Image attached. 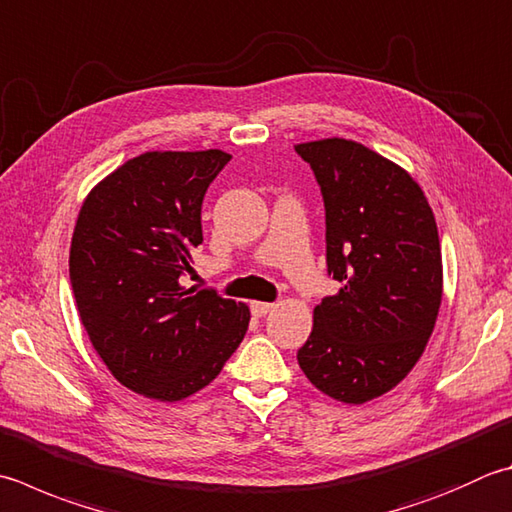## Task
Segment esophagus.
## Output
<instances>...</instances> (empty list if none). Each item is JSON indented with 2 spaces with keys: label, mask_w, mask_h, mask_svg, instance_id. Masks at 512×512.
<instances>
[{
  "label": "esophagus",
  "mask_w": 512,
  "mask_h": 512,
  "mask_svg": "<svg viewBox=\"0 0 512 512\" xmlns=\"http://www.w3.org/2000/svg\"><path fill=\"white\" fill-rule=\"evenodd\" d=\"M273 308H275V304H270V302H253V304H250V310H253L255 317H264Z\"/></svg>",
  "instance_id": "34e87169"
}]
</instances>
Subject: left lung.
<instances>
[{
    "label": "left lung",
    "instance_id": "1",
    "mask_svg": "<svg viewBox=\"0 0 512 512\" xmlns=\"http://www.w3.org/2000/svg\"><path fill=\"white\" fill-rule=\"evenodd\" d=\"M326 210V266L342 288L315 308L299 368L328 397L364 404L422 357L442 304V248L422 188L357 142L295 146Z\"/></svg>",
    "mask_w": 512,
    "mask_h": 512
}]
</instances>
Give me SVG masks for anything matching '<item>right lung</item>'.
Masks as SVG:
<instances>
[{
	"label": "right lung",
	"instance_id": "1",
	"mask_svg": "<svg viewBox=\"0 0 512 512\" xmlns=\"http://www.w3.org/2000/svg\"><path fill=\"white\" fill-rule=\"evenodd\" d=\"M224 150L144 153L93 188L70 244L79 319L119 384L159 402L208 386L242 344L246 304L186 288Z\"/></svg>",
	"mask_w": 512,
	"mask_h": 512
}]
</instances>
